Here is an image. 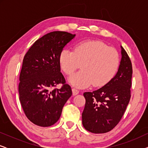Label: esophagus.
<instances>
[{"instance_id": "obj_1", "label": "esophagus", "mask_w": 148, "mask_h": 148, "mask_svg": "<svg viewBox=\"0 0 148 148\" xmlns=\"http://www.w3.org/2000/svg\"><path fill=\"white\" fill-rule=\"evenodd\" d=\"M72 92H73V96H76L77 94H79V91L78 90H77L75 88H72Z\"/></svg>"}]
</instances>
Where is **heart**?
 <instances>
[{
  "mask_svg": "<svg viewBox=\"0 0 148 148\" xmlns=\"http://www.w3.org/2000/svg\"><path fill=\"white\" fill-rule=\"evenodd\" d=\"M58 60L66 75L72 74L82 64V70L69 77V82L77 88H86L92 84L95 87L104 86L114 77L120 64L116 49L95 40L79 42L75 51L64 48Z\"/></svg>",
  "mask_w": 148,
  "mask_h": 148,
  "instance_id": "heart-1",
  "label": "heart"
}]
</instances>
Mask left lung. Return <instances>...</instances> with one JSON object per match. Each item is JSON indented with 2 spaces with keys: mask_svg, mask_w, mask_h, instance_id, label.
Wrapping results in <instances>:
<instances>
[{
  "mask_svg": "<svg viewBox=\"0 0 148 148\" xmlns=\"http://www.w3.org/2000/svg\"><path fill=\"white\" fill-rule=\"evenodd\" d=\"M121 47V60L115 76L101 88L84 94L86 104L82 124L90 132L104 133L114 128L130 100L132 64L126 51Z\"/></svg>",
  "mask_w": 148,
  "mask_h": 148,
  "instance_id": "8db88e82",
  "label": "left lung"
}]
</instances>
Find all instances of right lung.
Returning a JSON list of instances; mask_svg holds the SVG:
<instances>
[{"mask_svg": "<svg viewBox=\"0 0 148 148\" xmlns=\"http://www.w3.org/2000/svg\"><path fill=\"white\" fill-rule=\"evenodd\" d=\"M75 34L50 32L25 54L19 76V100L26 116L36 125L50 127L60 119L72 90L60 73L59 54ZM60 89L53 88L58 84Z\"/></svg>", "mask_w": 148, "mask_h": 148, "instance_id": "right-lung-1", "label": "right lung"}]
</instances>
